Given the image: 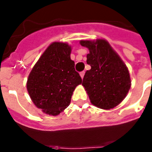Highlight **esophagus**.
Here are the masks:
<instances>
[{
    "label": "esophagus",
    "mask_w": 152,
    "mask_h": 152,
    "mask_svg": "<svg viewBox=\"0 0 152 152\" xmlns=\"http://www.w3.org/2000/svg\"><path fill=\"white\" fill-rule=\"evenodd\" d=\"M84 74H85V72H81L80 73V75L81 78L83 79V76H84Z\"/></svg>",
    "instance_id": "esophagus-1"
}]
</instances>
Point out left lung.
Masks as SVG:
<instances>
[{
	"label": "left lung",
	"mask_w": 152,
	"mask_h": 152,
	"mask_svg": "<svg viewBox=\"0 0 152 152\" xmlns=\"http://www.w3.org/2000/svg\"><path fill=\"white\" fill-rule=\"evenodd\" d=\"M80 43L89 50L87 63L91 69L85 72L82 85L91 102L103 110L114 108L131 88L126 64L105 39L81 40Z\"/></svg>",
	"instance_id": "1"
}]
</instances>
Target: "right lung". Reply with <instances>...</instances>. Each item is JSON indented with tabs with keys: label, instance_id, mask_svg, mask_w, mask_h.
<instances>
[{
	"label": "right lung",
	"instance_id": "add662e5",
	"mask_svg": "<svg viewBox=\"0 0 152 152\" xmlns=\"http://www.w3.org/2000/svg\"><path fill=\"white\" fill-rule=\"evenodd\" d=\"M66 42L51 43L30 72L27 89L33 103L43 113L57 116L70 104L75 88L82 83Z\"/></svg>",
	"mask_w": 152,
	"mask_h": 152
}]
</instances>
